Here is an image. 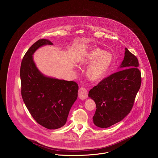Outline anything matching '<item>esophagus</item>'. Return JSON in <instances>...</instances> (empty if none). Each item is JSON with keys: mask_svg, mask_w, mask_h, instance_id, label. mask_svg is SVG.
Wrapping results in <instances>:
<instances>
[{"mask_svg": "<svg viewBox=\"0 0 158 158\" xmlns=\"http://www.w3.org/2000/svg\"><path fill=\"white\" fill-rule=\"evenodd\" d=\"M78 97L81 100L86 99L88 97V90L84 88H81L78 90Z\"/></svg>", "mask_w": 158, "mask_h": 158, "instance_id": "obj_1", "label": "esophagus"}]
</instances>
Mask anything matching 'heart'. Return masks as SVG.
<instances>
[{"mask_svg": "<svg viewBox=\"0 0 158 158\" xmlns=\"http://www.w3.org/2000/svg\"><path fill=\"white\" fill-rule=\"evenodd\" d=\"M114 57L111 52L95 48L90 51L81 63L89 66L86 71L87 77L93 81H98L103 79L113 65Z\"/></svg>", "mask_w": 158, "mask_h": 158, "instance_id": "obj_1", "label": "heart"}]
</instances>
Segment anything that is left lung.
Wrapping results in <instances>:
<instances>
[{"label": "left lung", "mask_w": 158, "mask_h": 158, "mask_svg": "<svg viewBox=\"0 0 158 158\" xmlns=\"http://www.w3.org/2000/svg\"><path fill=\"white\" fill-rule=\"evenodd\" d=\"M137 57L125 48L122 69L103 79L90 89L89 97L96 104L95 125L108 128L121 121L131 111L141 85Z\"/></svg>", "instance_id": "obj_1"}]
</instances>
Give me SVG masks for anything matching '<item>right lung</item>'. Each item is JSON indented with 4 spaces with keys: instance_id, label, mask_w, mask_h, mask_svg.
<instances>
[{
    "instance_id": "add662e5",
    "label": "right lung",
    "mask_w": 158,
    "mask_h": 158,
    "mask_svg": "<svg viewBox=\"0 0 158 158\" xmlns=\"http://www.w3.org/2000/svg\"><path fill=\"white\" fill-rule=\"evenodd\" d=\"M52 44L45 39L35 43L23 56L20 69L23 101L33 118L50 130L65 125L78 90L76 82L45 77L36 68L33 60L35 52Z\"/></svg>"
}]
</instances>
